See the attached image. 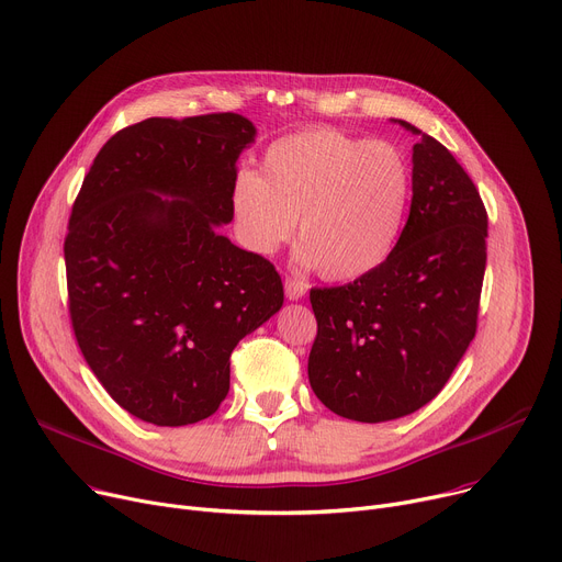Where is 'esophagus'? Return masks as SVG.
<instances>
[{"instance_id": "esophagus-1", "label": "esophagus", "mask_w": 562, "mask_h": 562, "mask_svg": "<svg viewBox=\"0 0 562 562\" xmlns=\"http://www.w3.org/2000/svg\"><path fill=\"white\" fill-rule=\"evenodd\" d=\"M284 293L289 301H301L307 293V282H303L301 278H284Z\"/></svg>"}]
</instances>
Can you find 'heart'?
Instances as JSON below:
<instances>
[{
	"instance_id": "obj_1",
	"label": "heart",
	"mask_w": 562,
	"mask_h": 562,
	"mask_svg": "<svg viewBox=\"0 0 562 562\" xmlns=\"http://www.w3.org/2000/svg\"><path fill=\"white\" fill-rule=\"evenodd\" d=\"M408 199L411 169L400 148L305 128L267 148L261 176H235L231 207L239 241L257 255L286 244L301 218V259L321 278L346 282L386 261Z\"/></svg>"
}]
</instances>
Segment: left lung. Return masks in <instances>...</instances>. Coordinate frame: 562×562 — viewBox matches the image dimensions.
Segmentation results:
<instances>
[{"label": "left lung", "mask_w": 562, "mask_h": 562, "mask_svg": "<svg viewBox=\"0 0 562 562\" xmlns=\"http://www.w3.org/2000/svg\"><path fill=\"white\" fill-rule=\"evenodd\" d=\"M414 144V199L386 261L350 284L312 289L310 384L336 416L384 423L431 402L476 334L488 212L431 135Z\"/></svg>", "instance_id": "left-lung-1"}]
</instances>
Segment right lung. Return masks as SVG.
<instances>
[{
    "instance_id": "right-lung-1",
    "label": "right lung",
    "mask_w": 562,
    "mask_h": 562,
    "mask_svg": "<svg viewBox=\"0 0 562 562\" xmlns=\"http://www.w3.org/2000/svg\"><path fill=\"white\" fill-rule=\"evenodd\" d=\"M252 139L235 112L144 120L103 144L71 205V329L108 395L144 423L210 418L235 346L282 307L271 261L216 231Z\"/></svg>"
}]
</instances>
